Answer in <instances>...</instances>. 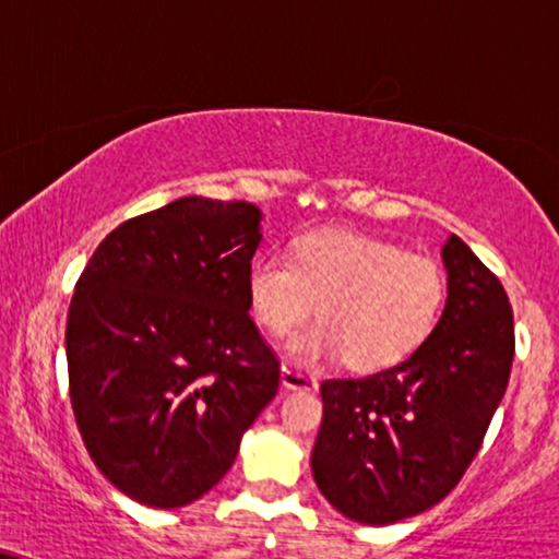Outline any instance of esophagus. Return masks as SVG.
<instances>
[{
	"label": "esophagus",
	"instance_id": "esophagus-1",
	"mask_svg": "<svg viewBox=\"0 0 559 559\" xmlns=\"http://www.w3.org/2000/svg\"><path fill=\"white\" fill-rule=\"evenodd\" d=\"M281 385L286 390H318V378L299 372V369L288 365H281Z\"/></svg>",
	"mask_w": 559,
	"mask_h": 559
}]
</instances>
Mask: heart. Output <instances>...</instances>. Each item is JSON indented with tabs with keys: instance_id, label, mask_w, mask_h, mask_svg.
<instances>
[{
	"instance_id": "heart-1",
	"label": "heart",
	"mask_w": 559,
	"mask_h": 559,
	"mask_svg": "<svg viewBox=\"0 0 559 559\" xmlns=\"http://www.w3.org/2000/svg\"><path fill=\"white\" fill-rule=\"evenodd\" d=\"M254 320L286 335L314 312L318 322L294 335L288 354L314 361L346 356L354 369L399 365L421 346L445 301V275L425 254L393 241L325 228L297 241L292 260L260 254L247 271Z\"/></svg>"
}]
</instances>
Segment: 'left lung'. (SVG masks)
<instances>
[{
  "instance_id": "obj_1",
  "label": "left lung",
  "mask_w": 559,
  "mask_h": 559,
  "mask_svg": "<svg viewBox=\"0 0 559 559\" xmlns=\"http://www.w3.org/2000/svg\"><path fill=\"white\" fill-rule=\"evenodd\" d=\"M442 265L448 299L425 344L378 374L320 385L312 476L356 523L388 526L437 506L466 474L506 395L515 352L506 288L455 234Z\"/></svg>"
}]
</instances>
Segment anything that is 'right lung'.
Segmentation results:
<instances>
[{
  "label": "right lung",
  "instance_id": "1",
  "mask_svg": "<svg viewBox=\"0 0 559 559\" xmlns=\"http://www.w3.org/2000/svg\"><path fill=\"white\" fill-rule=\"evenodd\" d=\"M260 221L252 203L179 198L114 228L72 294L78 429L100 474L143 506L213 489L278 390L247 299Z\"/></svg>",
  "mask_w": 559,
  "mask_h": 559
}]
</instances>
